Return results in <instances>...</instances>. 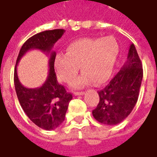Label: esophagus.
Masks as SVG:
<instances>
[{"label":"esophagus","instance_id":"1","mask_svg":"<svg viewBox=\"0 0 157 157\" xmlns=\"http://www.w3.org/2000/svg\"><path fill=\"white\" fill-rule=\"evenodd\" d=\"M85 94V92H74V95L75 96H82L84 95Z\"/></svg>","mask_w":157,"mask_h":157}]
</instances>
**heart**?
I'll return each instance as SVG.
<instances>
[{
	"label": "heart",
	"mask_w": 157,
	"mask_h": 157,
	"mask_svg": "<svg viewBox=\"0 0 157 157\" xmlns=\"http://www.w3.org/2000/svg\"><path fill=\"white\" fill-rule=\"evenodd\" d=\"M118 53V43L112 37L83 38L70 43L66 54L56 55L55 67L62 82L71 83L76 77L81 66L83 73L72 84L74 87H82L93 82L101 85L112 75Z\"/></svg>",
	"instance_id": "b5f03b06"
}]
</instances>
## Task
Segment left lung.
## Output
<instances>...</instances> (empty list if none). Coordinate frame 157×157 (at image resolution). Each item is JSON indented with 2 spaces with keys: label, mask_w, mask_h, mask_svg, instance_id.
<instances>
[{
  "label": "left lung",
  "mask_w": 157,
  "mask_h": 157,
  "mask_svg": "<svg viewBox=\"0 0 157 157\" xmlns=\"http://www.w3.org/2000/svg\"><path fill=\"white\" fill-rule=\"evenodd\" d=\"M143 78L140 59L134 44L129 45L127 61L104 89L98 91L99 102L92 115L99 123L116 125L124 121L137 102Z\"/></svg>",
  "instance_id": "1"
}]
</instances>
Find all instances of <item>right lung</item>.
Masks as SVG:
<instances>
[{"instance_id": "add662e5", "label": "right lung", "mask_w": 157, "mask_h": 157, "mask_svg": "<svg viewBox=\"0 0 157 157\" xmlns=\"http://www.w3.org/2000/svg\"><path fill=\"white\" fill-rule=\"evenodd\" d=\"M65 32L64 29L47 30L29 38L20 49L14 71L15 90L22 109L33 123L45 130H53L61 124L72 99L71 93L66 92L57 81L55 71L56 53L52 50ZM32 49H39L50 55V69L47 79L41 87L28 89L19 81L16 65L22 56Z\"/></svg>"}]
</instances>
